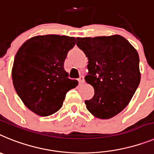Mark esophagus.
<instances>
[{
	"instance_id": "34e87169",
	"label": "esophagus",
	"mask_w": 154,
	"mask_h": 154,
	"mask_svg": "<svg viewBox=\"0 0 154 154\" xmlns=\"http://www.w3.org/2000/svg\"><path fill=\"white\" fill-rule=\"evenodd\" d=\"M78 81H79V84H83V83H84V81H85V79H84V77H82V76H81V77H80V78H79Z\"/></svg>"
}]
</instances>
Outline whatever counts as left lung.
<instances>
[{
	"instance_id": "1",
	"label": "left lung",
	"mask_w": 154,
	"mask_h": 154,
	"mask_svg": "<svg viewBox=\"0 0 154 154\" xmlns=\"http://www.w3.org/2000/svg\"><path fill=\"white\" fill-rule=\"evenodd\" d=\"M77 45L88 57L85 81L94 94L85 101L87 109L101 119L114 117L131 101L140 82L136 49L119 35L77 38Z\"/></svg>"
}]
</instances>
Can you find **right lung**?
Instances as JSON below:
<instances>
[{
	"label": "right lung",
	"mask_w": 154,
	"mask_h": 154,
	"mask_svg": "<svg viewBox=\"0 0 154 154\" xmlns=\"http://www.w3.org/2000/svg\"><path fill=\"white\" fill-rule=\"evenodd\" d=\"M76 38L45 35L28 39L14 57L12 81L18 95L29 110L48 116L60 110L68 91L77 87L68 78L64 61Z\"/></svg>",
	"instance_id": "add662e5"
}]
</instances>
